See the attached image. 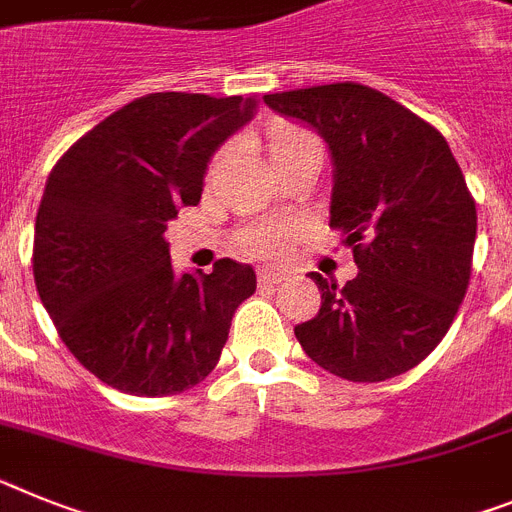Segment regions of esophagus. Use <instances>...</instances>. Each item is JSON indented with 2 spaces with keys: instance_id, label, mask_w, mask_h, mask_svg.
Here are the masks:
<instances>
[{
  "instance_id": "1",
  "label": "esophagus",
  "mask_w": 512,
  "mask_h": 512,
  "mask_svg": "<svg viewBox=\"0 0 512 512\" xmlns=\"http://www.w3.org/2000/svg\"><path fill=\"white\" fill-rule=\"evenodd\" d=\"M282 279H285V272H279V269H272V266L259 269V282H264V285H279Z\"/></svg>"
}]
</instances>
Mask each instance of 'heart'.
Here are the masks:
<instances>
[{
    "label": "heart",
    "instance_id": "heart-1",
    "mask_svg": "<svg viewBox=\"0 0 512 512\" xmlns=\"http://www.w3.org/2000/svg\"><path fill=\"white\" fill-rule=\"evenodd\" d=\"M308 147H318V139L305 129H295V126H285V129H277L272 134V142H269V150L274 157H287L295 155L300 150H308ZM292 238L290 225H259L248 230L243 235V243H246L248 251L253 256H277V253L285 251L287 240Z\"/></svg>",
    "mask_w": 512,
    "mask_h": 512
}]
</instances>
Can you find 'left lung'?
<instances>
[{"instance_id": "1", "label": "left lung", "mask_w": 512, "mask_h": 512, "mask_svg": "<svg viewBox=\"0 0 512 512\" xmlns=\"http://www.w3.org/2000/svg\"><path fill=\"white\" fill-rule=\"evenodd\" d=\"M310 126L334 165L329 225L352 248L357 277L321 290L300 347L344 381L378 383L425 360L448 334L469 287L476 207L451 147L409 108L355 82L264 95Z\"/></svg>"}]
</instances>
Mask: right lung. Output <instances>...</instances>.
Wrapping results in <instances>:
<instances>
[{"mask_svg": "<svg viewBox=\"0 0 512 512\" xmlns=\"http://www.w3.org/2000/svg\"><path fill=\"white\" fill-rule=\"evenodd\" d=\"M256 106L243 95H144L48 176L33 238L38 295L69 352L116 391L173 396L202 383L256 292V272L233 259L176 274L163 235L178 209L199 204L209 160Z\"/></svg>", "mask_w": 512, "mask_h": 512, "instance_id": "add662e5", "label": "right lung"}]
</instances>
